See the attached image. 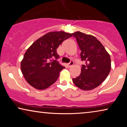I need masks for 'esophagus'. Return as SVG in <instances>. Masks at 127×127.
I'll use <instances>...</instances> for the list:
<instances>
[{
	"instance_id": "34e87169",
	"label": "esophagus",
	"mask_w": 127,
	"mask_h": 127,
	"mask_svg": "<svg viewBox=\"0 0 127 127\" xmlns=\"http://www.w3.org/2000/svg\"><path fill=\"white\" fill-rule=\"evenodd\" d=\"M73 64H74V62L73 61H71L69 62V63H68V64H67V66H68L69 67H70L71 66H72L73 65Z\"/></svg>"
}]
</instances>
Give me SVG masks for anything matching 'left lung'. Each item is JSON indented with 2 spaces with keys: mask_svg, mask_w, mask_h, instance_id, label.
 Listing matches in <instances>:
<instances>
[{
  "mask_svg": "<svg viewBox=\"0 0 127 127\" xmlns=\"http://www.w3.org/2000/svg\"><path fill=\"white\" fill-rule=\"evenodd\" d=\"M81 50L82 65L81 73L75 79L74 84L80 89L88 91L99 86L108 76L111 69L110 55L102 43L93 35L79 31L73 33Z\"/></svg>",
  "mask_w": 127,
  "mask_h": 127,
  "instance_id": "obj_1",
  "label": "left lung"
}]
</instances>
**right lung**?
I'll use <instances>...</instances> for the list:
<instances>
[{
	"label": "right lung",
	"mask_w": 127,
	"mask_h": 127,
	"mask_svg": "<svg viewBox=\"0 0 127 127\" xmlns=\"http://www.w3.org/2000/svg\"><path fill=\"white\" fill-rule=\"evenodd\" d=\"M73 33L48 32L34 41L24 54L21 69L24 78L31 86L44 90L54 84L65 68L57 60L60 58L57 49Z\"/></svg>",
	"instance_id": "1"
}]
</instances>
